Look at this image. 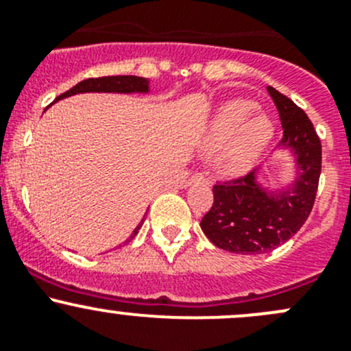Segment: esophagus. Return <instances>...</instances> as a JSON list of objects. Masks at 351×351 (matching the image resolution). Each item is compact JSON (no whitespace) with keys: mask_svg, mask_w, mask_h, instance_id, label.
I'll use <instances>...</instances> for the list:
<instances>
[{"mask_svg":"<svg viewBox=\"0 0 351 351\" xmlns=\"http://www.w3.org/2000/svg\"><path fill=\"white\" fill-rule=\"evenodd\" d=\"M193 182H208V177L204 176V172H194V174L187 179V184Z\"/></svg>","mask_w":351,"mask_h":351,"instance_id":"esophagus-1","label":"esophagus"}]
</instances>
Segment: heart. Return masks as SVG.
Wrapping results in <instances>:
<instances>
[{"label":"heart","mask_w":351,"mask_h":351,"mask_svg":"<svg viewBox=\"0 0 351 351\" xmlns=\"http://www.w3.org/2000/svg\"><path fill=\"white\" fill-rule=\"evenodd\" d=\"M273 136V123L265 112L256 110L249 100L223 104L211 119L204 148L213 150L215 164L223 172L247 169Z\"/></svg>","instance_id":"1"}]
</instances>
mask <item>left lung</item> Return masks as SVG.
<instances>
[{"mask_svg": "<svg viewBox=\"0 0 351 351\" xmlns=\"http://www.w3.org/2000/svg\"><path fill=\"white\" fill-rule=\"evenodd\" d=\"M268 92L282 121V143L297 154L298 180L280 196L263 193L254 171L215 184L201 228L217 247L237 254H263L285 244L311 215L319 187L322 147L311 119L278 90L268 86Z\"/></svg>", "mask_w": 351, "mask_h": 351, "instance_id": "1", "label": "left lung"}]
</instances>
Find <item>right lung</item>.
I'll return each instance as SVG.
<instances>
[{"instance_id": "add662e5", "label": "right lung", "mask_w": 351, "mask_h": 351, "mask_svg": "<svg viewBox=\"0 0 351 351\" xmlns=\"http://www.w3.org/2000/svg\"><path fill=\"white\" fill-rule=\"evenodd\" d=\"M148 90V80L140 78V76H131V75H116V76H99V78H86L83 82H80L78 85H75L73 88H69L68 92L61 93L56 100L64 99V97L75 95V93H83V92H121V93H130V92H147ZM145 220V218H143ZM141 220V223H143ZM141 223L134 228V232L131 234L130 239H133L134 235L140 230Z\"/></svg>"}]
</instances>
